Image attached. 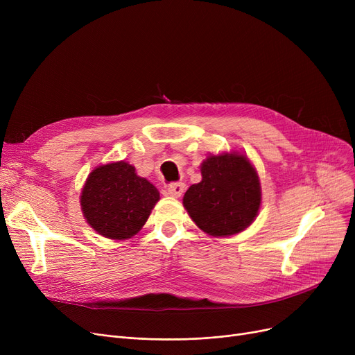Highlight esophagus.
<instances>
[{
    "label": "esophagus",
    "instance_id": "obj_1",
    "mask_svg": "<svg viewBox=\"0 0 355 355\" xmlns=\"http://www.w3.org/2000/svg\"><path fill=\"white\" fill-rule=\"evenodd\" d=\"M184 190H185V185H184V182H174V184H170L166 187V194L170 196V197H181L182 196V193H184Z\"/></svg>",
    "mask_w": 355,
    "mask_h": 355
}]
</instances>
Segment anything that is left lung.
Here are the masks:
<instances>
[{
  "label": "left lung",
  "mask_w": 355,
  "mask_h": 355,
  "mask_svg": "<svg viewBox=\"0 0 355 355\" xmlns=\"http://www.w3.org/2000/svg\"><path fill=\"white\" fill-rule=\"evenodd\" d=\"M202 180L184 196V207L206 233L223 237L245 230L257 216L260 182L245 155H211L201 164Z\"/></svg>",
  "instance_id": "8db88e82"
}]
</instances>
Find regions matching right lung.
I'll return each instance as SVG.
<instances>
[{
    "mask_svg": "<svg viewBox=\"0 0 355 355\" xmlns=\"http://www.w3.org/2000/svg\"><path fill=\"white\" fill-rule=\"evenodd\" d=\"M159 193L135 168L119 161L93 170L80 202L89 225L99 234L123 240L137 234L148 220Z\"/></svg>",
    "mask_w": 355,
    "mask_h": 355,
    "instance_id": "obj_1",
    "label": "right lung"
}]
</instances>
